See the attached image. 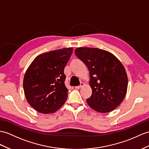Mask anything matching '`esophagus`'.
<instances>
[{
    "label": "esophagus",
    "mask_w": 149,
    "mask_h": 149,
    "mask_svg": "<svg viewBox=\"0 0 149 149\" xmlns=\"http://www.w3.org/2000/svg\"><path fill=\"white\" fill-rule=\"evenodd\" d=\"M84 85V83H81L80 85H79V86H75V88L76 89H79L80 88H81V87Z\"/></svg>",
    "instance_id": "1"
}]
</instances>
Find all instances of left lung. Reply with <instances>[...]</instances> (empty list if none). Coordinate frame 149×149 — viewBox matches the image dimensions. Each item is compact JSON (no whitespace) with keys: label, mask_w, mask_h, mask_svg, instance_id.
<instances>
[{"label":"left lung","mask_w":149,"mask_h":149,"mask_svg":"<svg viewBox=\"0 0 149 149\" xmlns=\"http://www.w3.org/2000/svg\"><path fill=\"white\" fill-rule=\"evenodd\" d=\"M74 53L90 72L92 93L86 99L87 104L102 113L113 111L126 93L128 77L124 66L113 54L104 50L79 47Z\"/></svg>","instance_id":"left-lung-1"}]
</instances>
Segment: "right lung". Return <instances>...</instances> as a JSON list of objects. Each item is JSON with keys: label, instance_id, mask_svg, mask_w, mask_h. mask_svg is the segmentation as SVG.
I'll list each match as a JSON object with an SVG mask.
<instances>
[{"label": "right lung", "instance_id": "obj_1", "mask_svg": "<svg viewBox=\"0 0 149 149\" xmlns=\"http://www.w3.org/2000/svg\"><path fill=\"white\" fill-rule=\"evenodd\" d=\"M72 53V48H64L40 54L28 68L23 79L24 95L36 111L53 113L66 100L64 70Z\"/></svg>", "mask_w": 149, "mask_h": 149}]
</instances>
